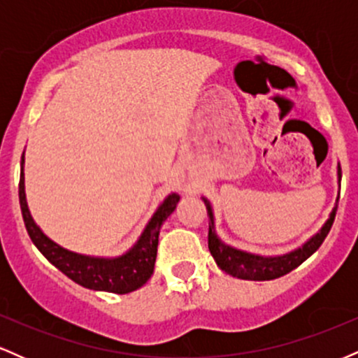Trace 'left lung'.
Returning <instances> with one entry per match:
<instances>
[{
	"mask_svg": "<svg viewBox=\"0 0 358 358\" xmlns=\"http://www.w3.org/2000/svg\"><path fill=\"white\" fill-rule=\"evenodd\" d=\"M338 176L342 178V168L340 166ZM205 205H207L208 215H210L212 220L210 229H208V250H210L213 259H215L217 266L234 278L250 279V281H269V279L281 278L285 276V274L291 273L293 269H296L299 264H303V262H305L306 259L323 244L324 237L328 236L331 225H334L336 207H338V205H335L334 212L330 213V219H328L327 224L323 225L322 231L316 234L315 237H311L303 248L293 250V252L286 254V256L262 257L254 256V254L249 252H242V250L232 249L229 248V245L222 244L219 237L215 236V231H213L212 208L207 200H205Z\"/></svg>",
	"mask_w": 358,
	"mask_h": 358,
	"instance_id": "left-lung-1",
	"label": "left lung"
}]
</instances>
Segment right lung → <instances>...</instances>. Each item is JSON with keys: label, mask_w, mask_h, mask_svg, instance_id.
I'll use <instances>...</instances> for the list:
<instances>
[{"label": "right lung", "mask_w": 358, "mask_h": 358, "mask_svg": "<svg viewBox=\"0 0 358 358\" xmlns=\"http://www.w3.org/2000/svg\"><path fill=\"white\" fill-rule=\"evenodd\" d=\"M20 207L24 227L34 244L38 248L48 261L60 269L65 276H69L77 285L89 287L96 291H109V293L126 294L141 287L151 278L155 269L156 252H158V236L162 224L175 210L180 195L171 193L170 196L159 205L153 219L146 225L145 232L141 234L129 252L116 259H97L73 254L71 250L62 249L55 242L48 239L45 234L36 227L28 210L27 199H24V176H23V156H22V173H20Z\"/></svg>", "instance_id": "right-lung-1"}]
</instances>
